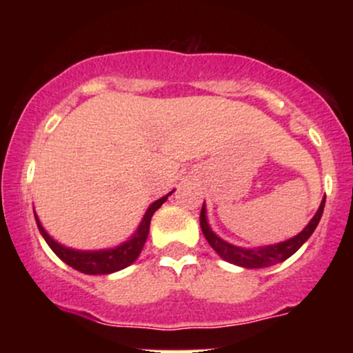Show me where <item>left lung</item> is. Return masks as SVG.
Here are the masks:
<instances>
[{"instance_id": "1", "label": "left lung", "mask_w": 353, "mask_h": 353, "mask_svg": "<svg viewBox=\"0 0 353 353\" xmlns=\"http://www.w3.org/2000/svg\"><path fill=\"white\" fill-rule=\"evenodd\" d=\"M323 208H325V196H323L317 212H315V216L310 219L309 224H307L305 228L297 234V236L287 239V241L277 242V244L259 245V247H241L224 241V239L219 237L217 234L210 229L205 202L202 204V210H201V229H202V234H204V237L208 239L209 245L212 247V249L221 255V259H224L225 262L239 265V267H244V269H262V267L281 264V262L287 261L290 255L297 252V250L301 249L307 241H309L312 234H314L315 228H317L320 222V217H322Z\"/></svg>"}]
</instances>
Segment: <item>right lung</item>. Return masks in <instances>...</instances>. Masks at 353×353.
<instances>
[{"instance_id":"add662e5","label":"right lung","mask_w":353,"mask_h":353,"mask_svg":"<svg viewBox=\"0 0 353 353\" xmlns=\"http://www.w3.org/2000/svg\"><path fill=\"white\" fill-rule=\"evenodd\" d=\"M174 190H171L169 194L161 197V199L154 201L151 205H149L148 210L144 212L143 219H141L139 225L134 230L131 237L128 241L121 242L119 245L114 247H108V249H96V250H83V249H72V247L63 245L61 242L52 239L48 230L43 228L41 221L39 217L36 216L34 212V219L36 224H38L39 232L46 244L51 247V250L54 252L64 264H68L72 269L79 270V272L88 274V275H106V274H112L117 272V270H123L125 267H129L131 264H134L136 259L139 257L141 250L148 241L149 236V225H151V219L154 216L157 209L168 201V197L171 196Z\"/></svg>"}]
</instances>
